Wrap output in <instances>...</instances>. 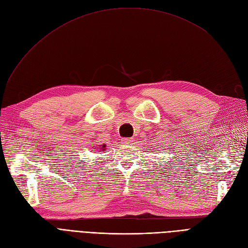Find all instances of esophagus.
<instances>
[{
  "mask_svg": "<svg viewBox=\"0 0 248 248\" xmlns=\"http://www.w3.org/2000/svg\"><path fill=\"white\" fill-rule=\"evenodd\" d=\"M132 141H133L132 139H123L122 140V142H123L124 145H129V144H131Z\"/></svg>",
  "mask_w": 248,
  "mask_h": 248,
  "instance_id": "34e87169",
  "label": "esophagus"
}]
</instances>
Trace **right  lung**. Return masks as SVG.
<instances>
[{
	"label": "right lung",
	"mask_w": 248,
	"mask_h": 248,
	"mask_svg": "<svg viewBox=\"0 0 248 248\" xmlns=\"http://www.w3.org/2000/svg\"><path fill=\"white\" fill-rule=\"evenodd\" d=\"M106 145H100V146H98V147H96V149H98V151H100V152H103L104 151V150H106Z\"/></svg>",
	"instance_id": "add662e5"
}]
</instances>
